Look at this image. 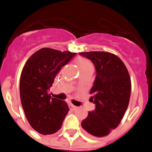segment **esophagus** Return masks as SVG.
I'll return each mask as SVG.
<instances>
[{
  "mask_svg": "<svg viewBox=\"0 0 152 152\" xmlns=\"http://www.w3.org/2000/svg\"><path fill=\"white\" fill-rule=\"evenodd\" d=\"M70 107H72V109H76L77 108V107H76V106H74L73 104H70Z\"/></svg>",
  "mask_w": 152,
  "mask_h": 152,
  "instance_id": "esophagus-1",
  "label": "esophagus"
}]
</instances>
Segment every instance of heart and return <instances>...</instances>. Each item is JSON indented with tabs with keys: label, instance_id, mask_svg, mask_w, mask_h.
<instances>
[{
	"label": "heart",
	"instance_id": "heart-1",
	"mask_svg": "<svg viewBox=\"0 0 152 152\" xmlns=\"http://www.w3.org/2000/svg\"><path fill=\"white\" fill-rule=\"evenodd\" d=\"M76 63H77V65L79 66V68L91 64L89 60L86 59V58H77V59H76Z\"/></svg>",
	"mask_w": 152,
	"mask_h": 152
}]
</instances>
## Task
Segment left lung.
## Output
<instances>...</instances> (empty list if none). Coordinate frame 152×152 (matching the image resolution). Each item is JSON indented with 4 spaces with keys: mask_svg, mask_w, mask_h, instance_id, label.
Returning <instances> with one entry per match:
<instances>
[{
    "mask_svg": "<svg viewBox=\"0 0 152 152\" xmlns=\"http://www.w3.org/2000/svg\"><path fill=\"white\" fill-rule=\"evenodd\" d=\"M89 59L96 70L90 101L95 109L81 122L83 129L94 137L106 136L121 123L129 102L131 80L124 63L108 52L80 53Z\"/></svg>",
    "mask_w": 152,
    "mask_h": 152,
    "instance_id": "obj_1",
    "label": "left lung"
}]
</instances>
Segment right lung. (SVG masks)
<instances>
[{"label": "right lung", "mask_w": 152, "mask_h": 152, "mask_svg": "<svg viewBox=\"0 0 152 152\" xmlns=\"http://www.w3.org/2000/svg\"><path fill=\"white\" fill-rule=\"evenodd\" d=\"M76 53L43 48L33 53L23 68L19 86L22 106L30 125L40 134L59 130L69 111L66 102L51 98L49 92L57 74Z\"/></svg>", "instance_id": "add662e5"}]
</instances>
